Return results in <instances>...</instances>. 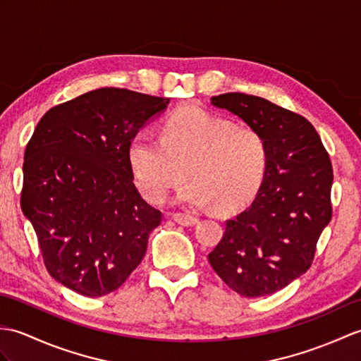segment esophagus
Segmentation results:
<instances>
[{"label":"esophagus","instance_id":"esophagus-1","mask_svg":"<svg viewBox=\"0 0 361 361\" xmlns=\"http://www.w3.org/2000/svg\"><path fill=\"white\" fill-rule=\"evenodd\" d=\"M172 219L177 221L178 224H181V226H194L198 221L197 216L190 215V214H183V212L172 214Z\"/></svg>","mask_w":361,"mask_h":361}]
</instances>
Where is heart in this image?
<instances>
[{"label": "heart", "instance_id": "heart-1", "mask_svg": "<svg viewBox=\"0 0 361 361\" xmlns=\"http://www.w3.org/2000/svg\"><path fill=\"white\" fill-rule=\"evenodd\" d=\"M129 164L140 192L160 204L184 178L177 203L219 211L238 209L263 181L267 147L262 133L209 114L183 107L163 126L161 137L138 132L129 145Z\"/></svg>", "mask_w": 361, "mask_h": 361}]
</instances>
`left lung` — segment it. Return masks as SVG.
Instances as JSON below:
<instances>
[{
    "label": "left lung",
    "mask_w": 361,
    "mask_h": 361,
    "mask_svg": "<svg viewBox=\"0 0 361 361\" xmlns=\"http://www.w3.org/2000/svg\"><path fill=\"white\" fill-rule=\"evenodd\" d=\"M211 104L262 133L267 164L254 201L226 221L209 263L237 294L271 295L311 267L331 221L329 155L305 116L264 98L232 92L212 97Z\"/></svg>",
    "instance_id": "obj_1"
}]
</instances>
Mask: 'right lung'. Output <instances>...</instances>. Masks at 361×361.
<instances>
[{
    "label": "right lung",
    "instance_id": "obj_1",
    "mask_svg": "<svg viewBox=\"0 0 361 361\" xmlns=\"http://www.w3.org/2000/svg\"><path fill=\"white\" fill-rule=\"evenodd\" d=\"M171 98L90 90L44 114L26 146L21 209L46 269L86 297L118 289L146 254L161 212L133 184L129 145Z\"/></svg>",
    "mask_w": 361,
    "mask_h": 361
}]
</instances>
